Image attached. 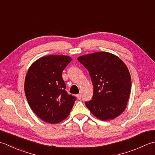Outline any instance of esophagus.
Instances as JSON below:
<instances>
[{
	"label": "esophagus",
	"mask_w": 155,
	"mask_h": 155,
	"mask_svg": "<svg viewBox=\"0 0 155 155\" xmlns=\"http://www.w3.org/2000/svg\"><path fill=\"white\" fill-rule=\"evenodd\" d=\"M77 97L78 99H81V94H78V95H77Z\"/></svg>",
	"instance_id": "obj_1"
}]
</instances>
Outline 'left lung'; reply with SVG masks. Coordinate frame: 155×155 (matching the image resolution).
Instances as JSON below:
<instances>
[{"mask_svg": "<svg viewBox=\"0 0 155 155\" xmlns=\"http://www.w3.org/2000/svg\"><path fill=\"white\" fill-rule=\"evenodd\" d=\"M87 71L93 85L92 99L85 105L101 120H112L126 109L131 91L128 68L114 54L100 51L78 58Z\"/></svg>", "mask_w": 155, "mask_h": 155, "instance_id": "1", "label": "left lung"}]
</instances>
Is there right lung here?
I'll return each instance as SVG.
<instances>
[{"label":"right lung","mask_w":155,"mask_h":155,"mask_svg":"<svg viewBox=\"0 0 155 155\" xmlns=\"http://www.w3.org/2000/svg\"><path fill=\"white\" fill-rule=\"evenodd\" d=\"M72 61L67 56L40 58L30 66L25 80V93L33 111L45 122L56 124L69 115L75 100L66 92L62 71Z\"/></svg>","instance_id":"obj_1"}]
</instances>
